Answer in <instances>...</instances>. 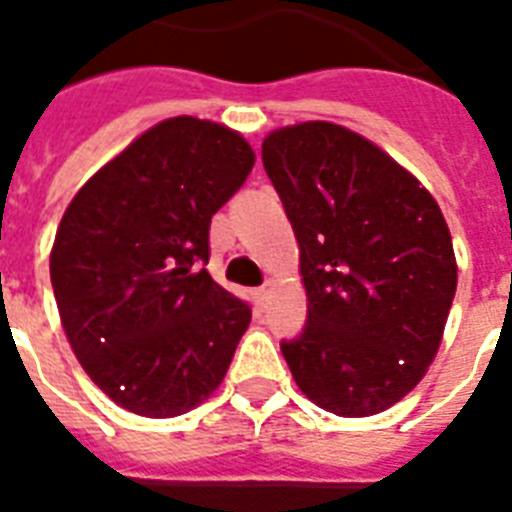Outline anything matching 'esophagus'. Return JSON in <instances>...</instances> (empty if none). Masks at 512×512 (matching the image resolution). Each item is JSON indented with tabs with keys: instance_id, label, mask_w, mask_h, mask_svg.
<instances>
[{
	"instance_id": "esophagus-1",
	"label": "esophagus",
	"mask_w": 512,
	"mask_h": 512,
	"mask_svg": "<svg viewBox=\"0 0 512 512\" xmlns=\"http://www.w3.org/2000/svg\"><path fill=\"white\" fill-rule=\"evenodd\" d=\"M271 287L273 284H265V287H260V289H255V297H257V303H263L265 297L271 295Z\"/></svg>"
}]
</instances>
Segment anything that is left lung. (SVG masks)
Segmentation results:
<instances>
[{"instance_id": "8db88e82", "label": "left lung", "mask_w": 512, "mask_h": 512, "mask_svg": "<svg viewBox=\"0 0 512 512\" xmlns=\"http://www.w3.org/2000/svg\"><path fill=\"white\" fill-rule=\"evenodd\" d=\"M265 172L295 228L308 297L281 342L297 388L337 417H372L417 388L457 292V257L425 185L335 122L279 127Z\"/></svg>"}]
</instances>
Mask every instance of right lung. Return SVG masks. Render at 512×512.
I'll return each instance as SVG.
<instances>
[{
	"label": "right lung",
	"mask_w": 512,
	"mask_h": 512,
	"mask_svg": "<svg viewBox=\"0 0 512 512\" xmlns=\"http://www.w3.org/2000/svg\"><path fill=\"white\" fill-rule=\"evenodd\" d=\"M255 167L244 135L172 116L76 191L50 252L68 345L114 404L177 417L223 382L252 313L204 268L209 223Z\"/></svg>",
	"instance_id": "1"
}]
</instances>
